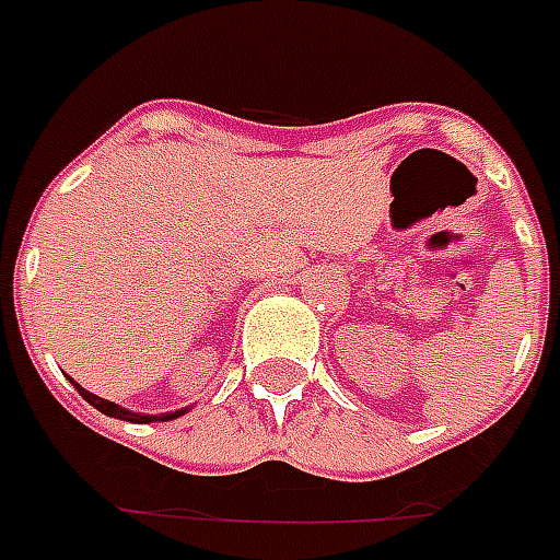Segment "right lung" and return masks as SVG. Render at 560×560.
<instances>
[{"instance_id":"add662e5","label":"right lung","mask_w":560,"mask_h":560,"mask_svg":"<svg viewBox=\"0 0 560 560\" xmlns=\"http://www.w3.org/2000/svg\"><path fill=\"white\" fill-rule=\"evenodd\" d=\"M78 387V393L83 396V399L89 401L92 407H97L101 413L106 416H115V419H124V422H136V424H147V422H167V419H176V416H182L185 410H176V413H161V416H147V413H132V410H127V407L115 405V401H106L101 399V396H95V393H89L86 387H80V384H74Z\"/></svg>"}]
</instances>
